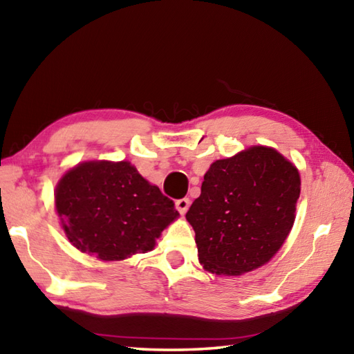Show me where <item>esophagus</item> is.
<instances>
[{
    "label": "esophagus",
    "instance_id": "1",
    "mask_svg": "<svg viewBox=\"0 0 354 354\" xmlns=\"http://www.w3.org/2000/svg\"><path fill=\"white\" fill-rule=\"evenodd\" d=\"M175 205H176V210L181 213V214H184V213H187V210H189V207H190V199L189 198H183V199H178L176 203H175Z\"/></svg>",
    "mask_w": 354,
    "mask_h": 354
}]
</instances>
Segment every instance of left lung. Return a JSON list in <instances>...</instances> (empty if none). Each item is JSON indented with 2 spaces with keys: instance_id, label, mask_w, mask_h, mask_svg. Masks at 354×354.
I'll return each instance as SVG.
<instances>
[{
  "instance_id": "8db88e82",
  "label": "left lung",
  "mask_w": 354,
  "mask_h": 354,
  "mask_svg": "<svg viewBox=\"0 0 354 354\" xmlns=\"http://www.w3.org/2000/svg\"><path fill=\"white\" fill-rule=\"evenodd\" d=\"M299 193V171L272 147L214 161L185 214L201 266L239 276L267 264L292 230Z\"/></svg>"
}]
</instances>
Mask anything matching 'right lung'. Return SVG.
Returning <instances> with one entry per match:
<instances>
[{
    "mask_svg": "<svg viewBox=\"0 0 354 354\" xmlns=\"http://www.w3.org/2000/svg\"><path fill=\"white\" fill-rule=\"evenodd\" d=\"M67 239L101 261L150 252L179 213L129 161H87L68 170L55 189Z\"/></svg>",
    "mask_w": 354,
    "mask_h": 354,
    "instance_id": "1",
    "label": "right lung"
}]
</instances>
